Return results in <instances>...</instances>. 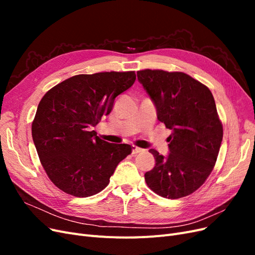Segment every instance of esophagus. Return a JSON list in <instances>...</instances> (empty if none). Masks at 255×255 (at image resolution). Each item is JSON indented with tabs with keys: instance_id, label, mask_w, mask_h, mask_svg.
I'll return each instance as SVG.
<instances>
[{
	"instance_id": "34e87169",
	"label": "esophagus",
	"mask_w": 255,
	"mask_h": 255,
	"mask_svg": "<svg viewBox=\"0 0 255 255\" xmlns=\"http://www.w3.org/2000/svg\"><path fill=\"white\" fill-rule=\"evenodd\" d=\"M143 151H144L143 149H140V148H138V146L133 145V149H132V153H133V154H138V153L143 152Z\"/></svg>"
}]
</instances>
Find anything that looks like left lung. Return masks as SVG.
<instances>
[{
	"label": "left lung",
	"mask_w": 255,
	"mask_h": 255,
	"mask_svg": "<svg viewBox=\"0 0 255 255\" xmlns=\"http://www.w3.org/2000/svg\"><path fill=\"white\" fill-rule=\"evenodd\" d=\"M137 78L156 107L157 119L172 130L168 156L149 151L155 166L145 172V183L160 197H186L202 186L217 160L223 128L214 97L184 72L145 69Z\"/></svg>",
	"instance_id": "left-lung-1"
}]
</instances>
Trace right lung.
I'll use <instances>...</instances> for the list:
<instances>
[{"mask_svg": "<svg viewBox=\"0 0 255 255\" xmlns=\"http://www.w3.org/2000/svg\"><path fill=\"white\" fill-rule=\"evenodd\" d=\"M135 80V71L79 74L43 96L32 136L43 169L60 190L79 198L98 194L132 153L129 144L107 142L92 128L112 112L115 99Z\"/></svg>", "mask_w": 255, "mask_h": 255, "instance_id": "add662e5", "label": "right lung"}]
</instances>
